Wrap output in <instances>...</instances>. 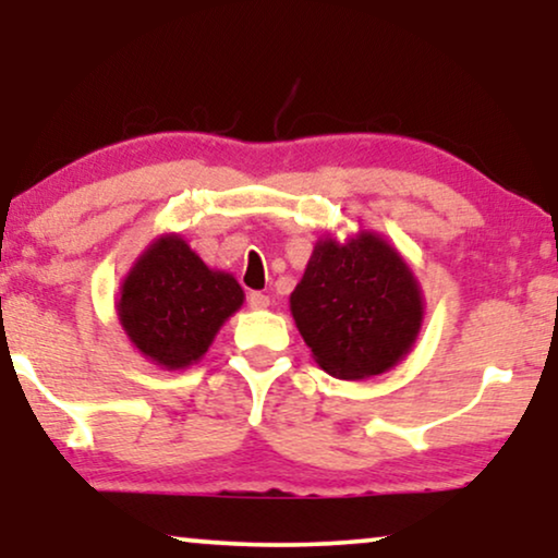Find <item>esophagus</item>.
<instances>
[{
	"label": "esophagus",
	"instance_id": "1",
	"mask_svg": "<svg viewBox=\"0 0 558 558\" xmlns=\"http://www.w3.org/2000/svg\"><path fill=\"white\" fill-rule=\"evenodd\" d=\"M269 294H264V292H251L248 294V307L251 310H266L269 307Z\"/></svg>",
	"mask_w": 558,
	"mask_h": 558
}]
</instances>
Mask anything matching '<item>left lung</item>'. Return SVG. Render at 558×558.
Wrapping results in <instances>:
<instances>
[{"instance_id":"8db88e82","label":"left lung","mask_w":558,"mask_h":558,"mask_svg":"<svg viewBox=\"0 0 558 558\" xmlns=\"http://www.w3.org/2000/svg\"><path fill=\"white\" fill-rule=\"evenodd\" d=\"M292 315L335 378L378 376L401 361L422 325V294L403 258L380 241H319L292 292Z\"/></svg>"}]
</instances>
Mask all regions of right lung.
<instances>
[{"instance_id": "1", "label": "right lung", "mask_w": 558, "mask_h": 558, "mask_svg": "<svg viewBox=\"0 0 558 558\" xmlns=\"http://www.w3.org/2000/svg\"><path fill=\"white\" fill-rule=\"evenodd\" d=\"M231 274L210 271L178 235L144 251L121 289L119 319L129 340L165 368H185L241 307Z\"/></svg>"}]
</instances>
